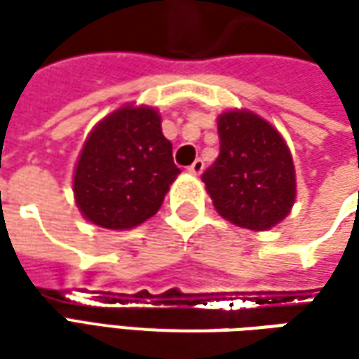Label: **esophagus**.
<instances>
[{
	"label": "esophagus",
	"instance_id": "34e87169",
	"mask_svg": "<svg viewBox=\"0 0 359 359\" xmlns=\"http://www.w3.org/2000/svg\"><path fill=\"white\" fill-rule=\"evenodd\" d=\"M203 168H205L203 159L198 158L194 163H191V165H189V168H187V170H189V173H194V175H200V173L203 172Z\"/></svg>",
	"mask_w": 359,
	"mask_h": 359
}]
</instances>
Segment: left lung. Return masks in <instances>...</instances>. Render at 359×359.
<instances>
[{
    "label": "left lung",
    "instance_id": "left-lung-1",
    "mask_svg": "<svg viewBox=\"0 0 359 359\" xmlns=\"http://www.w3.org/2000/svg\"><path fill=\"white\" fill-rule=\"evenodd\" d=\"M219 156L203 172L217 214L254 231L273 228L296 200L294 161L282 135L252 111L217 119Z\"/></svg>",
    "mask_w": 359,
    "mask_h": 359
}]
</instances>
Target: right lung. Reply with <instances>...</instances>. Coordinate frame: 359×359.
Instances as JSON below:
<instances>
[{"mask_svg":"<svg viewBox=\"0 0 359 359\" xmlns=\"http://www.w3.org/2000/svg\"><path fill=\"white\" fill-rule=\"evenodd\" d=\"M177 173L158 111L126 105L86 140L74 175L77 208L95 226L135 228L158 212Z\"/></svg>","mask_w":359,"mask_h":359,"instance_id":"1","label":"right lung"}]
</instances>
